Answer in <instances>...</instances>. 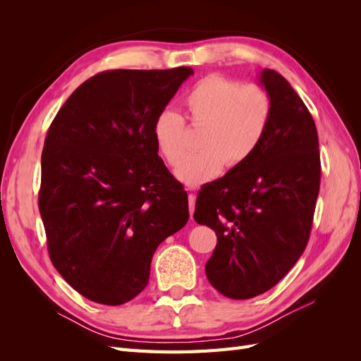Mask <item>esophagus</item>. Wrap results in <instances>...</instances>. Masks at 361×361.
Returning a JSON list of instances; mask_svg holds the SVG:
<instances>
[{
  "label": "esophagus",
  "mask_w": 361,
  "mask_h": 361,
  "mask_svg": "<svg viewBox=\"0 0 361 361\" xmlns=\"http://www.w3.org/2000/svg\"><path fill=\"white\" fill-rule=\"evenodd\" d=\"M188 204H190V215L192 218L194 215V207H195V195L194 194H188Z\"/></svg>",
  "instance_id": "obj_1"
}]
</instances>
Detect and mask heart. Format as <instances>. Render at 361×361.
<instances>
[{"instance_id": "heart-1", "label": "heart", "mask_w": 361, "mask_h": 361, "mask_svg": "<svg viewBox=\"0 0 361 361\" xmlns=\"http://www.w3.org/2000/svg\"><path fill=\"white\" fill-rule=\"evenodd\" d=\"M191 125L204 128L202 152L180 161L190 149L183 117L164 108L154 123V140L162 158L188 187L215 179L224 166L235 169L255 155L272 118V99L257 84H241L224 75H209L185 97Z\"/></svg>"}]
</instances>
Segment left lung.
<instances>
[{
	"mask_svg": "<svg viewBox=\"0 0 361 361\" xmlns=\"http://www.w3.org/2000/svg\"><path fill=\"white\" fill-rule=\"evenodd\" d=\"M272 99V118L255 155L206 183L194 220L215 231L206 262L211 285L232 300L269 290L297 264L309 243L321 183L314 120L280 73L259 76Z\"/></svg>",
	"mask_w": 361,
	"mask_h": 361,
	"instance_id": "1",
	"label": "left lung"
}]
</instances>
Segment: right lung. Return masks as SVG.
<instances>
[{
	"mask_svg": "<svg viewBox=\"0 0 361 361\" xmlns=\"http://www.w3.org/2000/svg\"><path fill=\"white\" fill-rule=\"evenodd\" d=\"M190 75L185 66L101 72L48 129L39 191L48 253L87 300L135 298L158 245L188 221V194L158 155L154 123Z\"/></svg>",
	"mask_w": 361,
	"mask_h": 361,
	"instance_id": "1",
	"label": "right lung"
}]
</instances>
